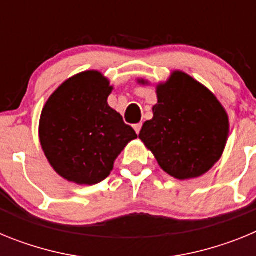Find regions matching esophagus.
<instances>
[{
  "mask_svg": "<svg viewBox=\"0 0 256 256\" xmlns=\"http://www.w3.org/2000/svg\"><path fill=\"white\" fill-rule=\"evenodd\" d=\"M133 128H134L136 133H137V134H138V133H140V132H141V128H142V123H137V124H134V126H133Z\"/></svg>",
  "mask_w": 256,
  "mask_h": 256,
  "instance_id": "esophagus-1",
  "label": "esophagus"
}]
</instances>
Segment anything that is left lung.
<instances>
[{
	"label": "left lung",
	"mask_w": 256,
	"mask_h": 256,
	"mask_svg": "<svg viewBox=\"0 0 256 256\" xmlns=\"http://www.w3.org/2000/svg\"><path fill=\"white\" fill-rule=\"evenodd\" d=\"M138 83L148 84L144 79ZM156 94L154 118L144 122L140 140L169 176L200 177L224 151L230 134L224 108L205 86L178 70L156 86Z\"/></svg>",
	"instance_id": "8db88e82"
}]
</instances>
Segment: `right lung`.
I'll return each mask as SVG.
<instances>
[{"mask_svg": "<svg viewBox=\"0 0 256 256\" xmlns=\"http://www.w3.org/2000/svg\"><path fill=\"white\" fill-rule=\"evenodd\" d=\"M112 87L96 70L65 80L50 96L40 119L42 150L56 173L76 184L108 177L134 130L108 104Z\"/></svg>", "mask_w": 256, "mask_h": 256, "instance_id": "1", "label": "right lung"}]
</instances>
